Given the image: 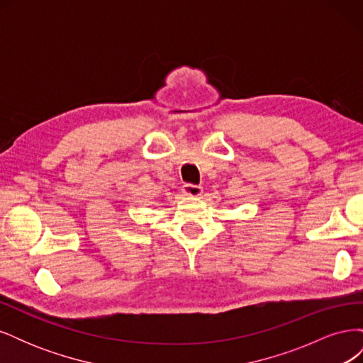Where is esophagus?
Segmentation results:
<instances>
[{
    "label": "esophagus",
    "mask_w": 363,
    "mask_h": 363,
    "mask_svg": "<svg viewBox=\"0 0 363 363\" xmlns=\"http://www.w3.org/2000/svg\"><path fill=\"white\" fill-rule=\"evenodd\" d=\"M182 191H183L184 195H188V196H199V195H201L203 188H201V186H199V184L184 183V184L182 186Z\"/></svg>",
    "instance_id": "34e87169"
}]
</instances>
